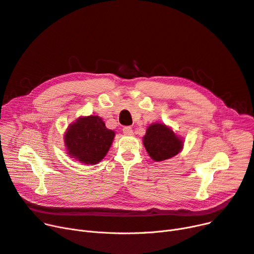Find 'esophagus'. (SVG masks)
<instances>
[{"instance_id":"obj_1","label":"esophagus","mask_w":254,"mask_h":254,"mask_svg":"<svg viewBox=\"0 0 254 254\" xmlns=\"http://www.w3.org/2000/svg\"><path fill=\"white\" fill-rule=\"evenodd\" d=\"M123 132L125 135H128V136H131L133 135V130L131 127H124L123 128Z\"/></svg>"}]
</instances>
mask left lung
I'll use <instances>...</instances> for the list:
<instances>
[{
    "instance_id": "8db88e82",
    "label": "left lung",
    "mask_w": 254,
    "mask_h": 254,
    "mask_svg": "<svg viewBox=\"0 0 254 254\" xmlns=\"http://www.w3.org/2000/svg\"><path fill=\"white\" fill-rule=\"evenodd\" d=\"M143 144L152 159L162 161L180 153L185 140L166 124L153 123L147 128Z\"/></svg>"
}]
</instances>
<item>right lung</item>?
I'll return each instance as SVG.
<instances>
[{
  "label": "right lung",
  "mask_w": 254,
  "mask_h": 254,
  "mask_svg": "<svg viewBox=\"0 0 254 254\" xmlns=\"http://www.w3.org/2000/svg\"><path fill=\"white\" fill-rule=\"evenodd\" d=\"M115 131L106 128L99 116L79 117L64 135L66 153L83 165L94 166L102 160L111 147Z\"/></svg>",
  "instance_id": "add662e5"
}]
</instances>
